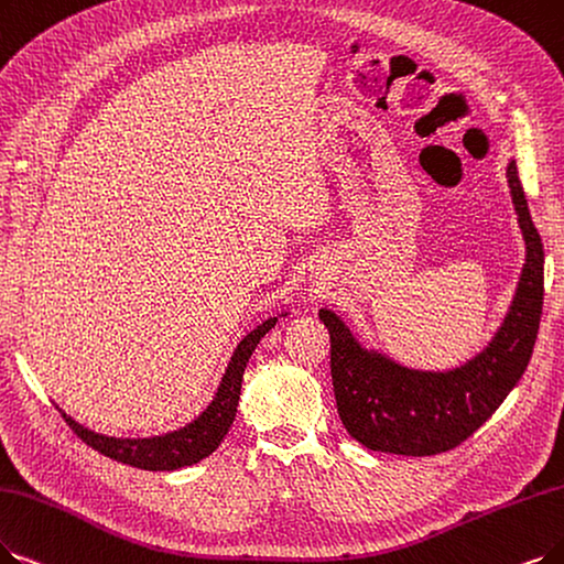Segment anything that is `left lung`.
<instances>
[{
	"label": "left lung",
	"mask_w": 564,
	"mask_h": 564,
	"mask_svg": "<svg viewBox=\"0 0 564 564\" xmlns=\"http://www.w3.org/2000/svg\"><path fill=\"white\" fill-rule=\"evenodd\" d=\"M511 204L525 240L516 294L490 343L448 370H416L368 349L328 307L333 391L347 433L370 452L435 456L456 448L492 416L523 377L544 303V245L539 238L516 162L507 164Z\"/></svg>",
	"instance_id": "obj_1"
}]
</instances>
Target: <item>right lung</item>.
<instances>
[{
	"label": "right lung",
	"instance_id": "obj_1",
	"mask_svg": "<svg viewBox=\"0 0 564 564\" xmlns=\"http://www.w3.org/2000/svg\"><path fill=\"white\" fill-rule=\"evenodd\" d=\"M280 317H286V312L278 314V317L265 319L263 324H259L254 330H250L242 337L229 360L227 370L221 375L217 393L210 400L208 408L187 425L177 427V431L154 435V437H108V435L89 431V427L80 425L59 408L57 410L64 416L66 425H69L87 446H93L95 452L112 460L139 467V469H150V471H171V469L194 465L198 460L208 458L221 444V440L227 437L229 427L236 419L242 372L247 368V360H250L252 351L261 343V337L278 324Z\"/></svg>",
	"mask_w": 564,
	"mask_h": 564
}]
</instances>
